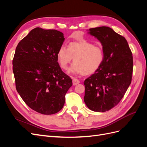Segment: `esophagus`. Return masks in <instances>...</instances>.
<instances>
[{"label":"esophagus","instance_id":"1","mask_svg":"<svg viewBox=\"0 0 147 147\" xmlns=\"http://www.w3.org/2000/svg\"><path fill=\"white\" fill-rule=\"evenodd\" d=\"M72 83H73V85H77L78 83H80L78 79L76 78H74L73 80H72Z\"/></svg>","mask_w":147,"mask_h":147}]
</instances>
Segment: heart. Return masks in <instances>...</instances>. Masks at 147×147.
I'll return each instance as SVG.
<instances>
[{
    "label": "heart",
    "mask_w": 147,
    "mask_h": 147,
    "mask_svg": "<svg viewBox=\"0 0 147 147\" xmlns=\"http://www.w3.org/2000/svg\"><path fill=\"white\" fill-rule=\"evenodd\" d=\"M73 58L74 64L69 69V73L89 75L96 72L102 65L104 52L102 47L87 41L71 42L67 48L65 46L59 48L57 59L62 69H67Z\"/></svg>",
    "instance_id": "obj_1"
}]
</instances>
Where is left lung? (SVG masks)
I'll return each instance as SVG.
<instances>
[{
    "mask_svg": "<svg viewBox=\"0 0 147 147\" xmlns=\"http://www.w3.org/2000/svg\"><path fill=\"white\" fill-rule=\"evenodd\" d=\"M88 33L101 43L104 60L99 69L84 82V101L90 110L104 112L118 104L130 85L132 54L126 38L112 28H91Z\"/></svg>",
    "mask_w": 147,
    "mask_h": 147,
    "instance_id": "obj_1",
    "label": "left lung"
}]
</instances>
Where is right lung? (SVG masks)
I'll use <instances>...</instances> for the list:
<instances>
[{"instance_id":"add662e5","label":"right lung","mask_w":147,"mask_h":147,"mask_svg":"<svg viewBox=\"0 0 147 147\" xmlns=\"http://www.w3.org/2000/svg\"><path fill=\"white\" fill-rule=\"evenodd\" d=\"M55 29H32L16 47L13 59L16 88L35 112L56 113L63 109L72 81L61 70L57 53L64 41Z\"/></svg>"}]
</instances>
